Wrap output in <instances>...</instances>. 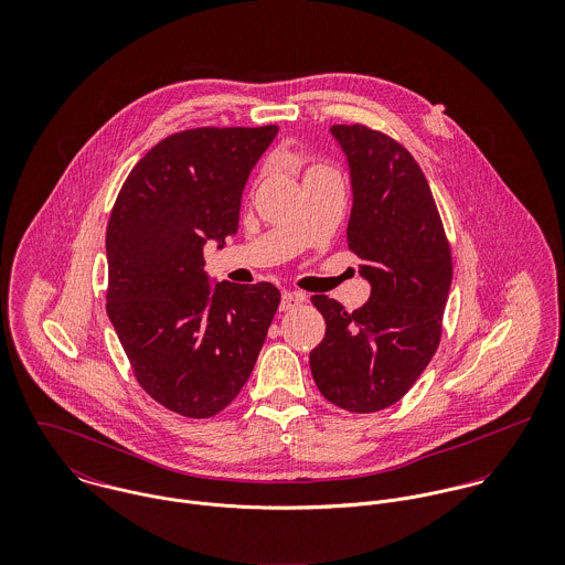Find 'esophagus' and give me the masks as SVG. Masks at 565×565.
<instances>
[{
    "instance_id": "esophagus-1",
    "label": "esophagus",
    "mask_w": 565,
    "mask_h": 565,
    "mask_svg": "<svg viewBox=\"0 0 565 565\" xmlns=\"http://www.w3.org/2000/svg\"><path fill=\"white\" fill-rule=\"evenodd\" d=\"M305 302V296L302 294H296V291H285L282 298H280V311H291L296 307H300Z\"/></svg>"
}]
</instances>
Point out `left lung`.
I'll use <instances>...</instances> for the list:
<instances>
[{"mask_svg": "<svg viewBox=\"0 0 565 565\" xmlns=\"http://www.w3.org/2000/svg\"><path fill=\"white\" fill-rule=\"evenodd\" d=\"M328 132L350 171L348 245L372 296L352 313L311 298L326 334L309 361L326 401L374 413L403 398L439 345L450 247L426 175L401 143L359 124Z\"/></svg>", "mask_w": 565, "mask_h": 565, "instance_id": "8db88e82", "label": "left lung"}]
</instances>
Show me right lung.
<instances>
[{
    "instance_id": "1",
    "label": "right lung",
    "mask_w": 565,
    "mask_h": 565,
    "mask_svg": "<svg viewBox=\"0 0 565 565\" xmlns=\"http://www.w3.org/2000/svg\"><path fill=\"white\" fill-rule=\"evenodd\" d=\"M278 135L195 128L171 135L135 164L106 231V313L139 385L186 417L237 398L280 305L271 282H215L204 245L239 231L249 171Z\"/></svg>"
}]
</instances>
